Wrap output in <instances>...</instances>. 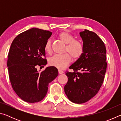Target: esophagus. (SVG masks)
I'll use <instances>...</instances> for the list:
<instances>
[{"label":"esophagus","mask_w":121,"mask_h":121,"mask_svg":"<svg viewBox=\"0 0 121 121\" xmlns=\"http://www.w3.org/2000/svg\"><path fill=\"white\" fill-rule=\"evenodd\" d=\"M58 71H59V74H62V73H63V71L62 70H61V69H59Z\"/></svg>","instance_id":"obj_1"}]
</instances>
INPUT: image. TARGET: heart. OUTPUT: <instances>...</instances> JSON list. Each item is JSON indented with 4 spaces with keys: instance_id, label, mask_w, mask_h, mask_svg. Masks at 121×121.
I'll return each instance as SVG.
<instances>
[{
    "instance_id": "heart-1",
    "label": "heart",
    "mask_w": 121,
    "mask_h": 121,
    "mask_svg": "<svg viewBox=\"0 0 121 121\" xmlns=\"http://www.w3.org/2000/svg\"><path fill=\"white\" fill-rule=\"evenodd\" d=\"M59 37L66 44L65 50L69 53L63 54H56L50 59V64L59 69H63L71 60V56L73 59L80 58L84 52V46L80 40L73 39L72 35L66 31H63L59 34ZM51 42L50 39L46 41L44 46L45 51L48 53L51 51Z\"/></svg>"
}]
</instances>
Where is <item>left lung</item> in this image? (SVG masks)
I'll return each mask as SVG.
<instances>
[{"instance_id": "left-lung-1", "label": "left lung", "mask_w": 121, "mask_h": 121, "mask_svg": "<svg viewBox=\"0 0 121 121\" xmlns=\"http://www.w3.org/2000/svg\"><path fill=\"white\" fill-rule=\"evenodd\" d=\"M79 35L83 42L84 52L69 67L73 72L65 73L68 80L64 89L70 101L80 104L89 101L99 91L107 65L106 48L99 37L86 29Z\"/></svg>"}]
</instances>
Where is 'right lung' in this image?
<instances>
[{"instance_id":"1","label":"right lung","mask_w":121,"mask_h":121,"mask_svg":"<svg viewBox=\"0 0 121 121\" xmlns=\"http://www.w3.org/2000/svg\"><path fill=\"white\" fill-rule=\"evenodd\" d=\"M52 34L31 28L16 36L11 45L7 60L9 80L16 95L26 102L35 103L43 99L48 84L58 75L54 66L40 73L36 67L47 64L44 46Z\"/></svg>"}]
</instances>
